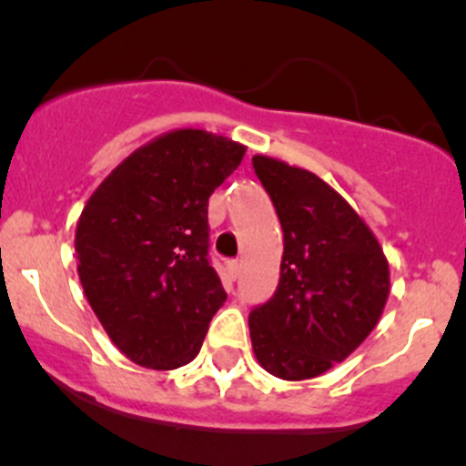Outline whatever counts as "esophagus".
Wrapping results in <instances>:
<instances>
[{
  "instance_id": "1",
  "label": "esophagus",
  "mask_w": 466,
  "mask_h": 466,
  "mask_svg": "<svg viewBox=\"0 0 466 466\" xmlns=\"http://www.w3.org/2000/svg\"><path fill=\"white\" fill-rule=\"evenodd\" d=\"M227 276H228V280H231V282L239 276V262L238 260L228 262V265H227Z\"/></svg>"
}]
</instances>
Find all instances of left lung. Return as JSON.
I'll list each match as a JSON object with an SVG mask.
<instances>
[{
  "instance_id": "8db88e82",
  "label": "left lung",
  "mask_w": 466,
  "mask_h": 466,
  "mask_svg": "<svg viewBox=\"0 0 466 466\" xmlns=\"http://www.w3.org/2000/svg\"><path fill=\"white\" fill-rule=\"evenodd\" d=\"M285 235L280 282L248 316L253 354L273 377L314 379L375 329L390 271L375 233L332 186L305 167L253 157Z\"/></svg>"
}]
</instances>
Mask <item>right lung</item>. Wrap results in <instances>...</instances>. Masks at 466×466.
Segmentation results:
<instances>
[{
	"instance_id": "obj_1",
	"label": "right lung",
	"mask_w": 466,
	"mask_h": 466,
	"mask_svg": "<svg viewBox=\"0 0 466 466\" xmlns=\"http://www.w3.org/2000/svg\"><path fill=\"white\" fill-rule=\"evenodd\" d=\"M244 152L206 129H172L118 163L85 204L80 285L129 361L175 370L199 354L227 300L208 262V198Z\"/></svg>"
}]
</instances>
